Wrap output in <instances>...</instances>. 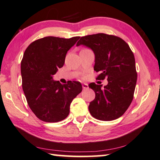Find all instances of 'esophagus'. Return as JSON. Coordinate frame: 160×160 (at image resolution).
<instances>
[{
	"label": "esophagus",
	"mask_w": 160,
	"mask_h": 160,
	"mask_svg": "<svg viewBox=\"0 0 160 160\" xmlns=\"http://www.w3.org/2000/svg\"><path fill=\"white\" fill-rule=\"evenodd\" d=\"M88 87H89V86H88L87 84H82V88H83V89H88Z\"/></svg>",
	"instance_id": "esophagus-1"
}]
</instances>
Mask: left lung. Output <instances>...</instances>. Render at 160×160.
<instances>
[{"label": "left lung", "mask_w": 160, "mask_h": 160, "mask_svg": "<svg viewBox=\"0 0 160 160\" xmlns=\"http://www.w3.org/2000/svg\"><path fill=\"white\" fill-rule=\"evenodd\" d=\"M81 45L94 53V70L99 80L108 78V84L91 83L89 87L95 92L89 110L96 119L110 121L122 116L130 106L137 81L135 58L130 47L118 37L99 33L81 38Z\"/></svg>", "instance_id": "1"}]
</instances>
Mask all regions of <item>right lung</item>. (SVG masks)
Listing matches in <instances>:
<instances>
[{"label": "right lung", "mask_w": 160, "mask_h": 160, "mask_svg": "<svg viewBox=\"0 0 160 160\" xmlns=\"http://www.w3.org/2000/svg\"><path fill=\"white\" fill-rule=\"evenodd\" d=\"M79 37H45L27 47L21 63L22 89L34 114L45 122L61 121L70 112L73 99L82 91L79 82L62 84L52 79L63 66L67 52Z\"/></svg>", "instance_id": "add662e5"}]
</instances>
